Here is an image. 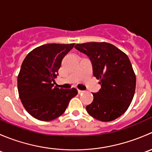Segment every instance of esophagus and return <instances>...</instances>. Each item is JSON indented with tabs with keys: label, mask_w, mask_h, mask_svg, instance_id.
Instances as JSON below:
<instances>
[{
	"label": "esophagus",
	"mask_w": 152,
	"mask_h": 152,
	"mask_svg": "<svg viewBox=\"0 0 152 152\" xmlns=\"http://www.w3.org/2000/svg\"><path fill=\"white\" fill-rule=\"evenodd\" d=\"M78 93H79V94H80V93H85V91H84V90H78Z\"/></svg>",
	"instance_id": "esophagus-1"
}]
</instances>
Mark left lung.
I'll list each match as a JSON object with an SVG mask.
<instances>
[{
	"instance_id": "8db88e82",
	"label": "left lung",
	"mask_w": 152,
	"mask_h": 152,
	"mask_svg": "<svg viewBox=\"0 0 152 152\" xmlns=\"http://www.w3.org/2000/svg\"><path fill=\"white\" fill-rule=\"evenodd\" d=\"M75 48L90 58L93 76L102 86L93 93V102L86 107L87 113L101 121L115 120L129 108L135 91L136 76L129 59L108 42H86Z\"/></svg>"
}]
</instances>
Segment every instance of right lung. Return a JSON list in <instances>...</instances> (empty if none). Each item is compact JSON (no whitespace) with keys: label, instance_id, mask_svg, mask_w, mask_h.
Returning <instances> with one entry per match:
<instances>
[{"label":"right lung","instance_id":"right-lung-1","mask_svg":"<svg viewBox=\"0 0 152 152\" xmlns=\"http://www.w3.org/2000/svg\"><path fill=\"white\" fill-rule=\"evenodd\" d=\"M75 44H45L29 52L18 76L19 97L24 108L34 118L49 121L62 115L76 88L54 86L62 60Z\"/></svg>","mask_w":152,"mask_h":152}]
</instances>
